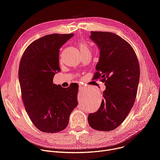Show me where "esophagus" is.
<instances>
[{
  "label": "esophagus",
  "mask_w": 160,
  "mask_h": 160,
  "mask_svg": "<svg viewBox=\"0 0 160 160\" xmlns=\"http://www.w3.org/2000/svg\"><path fill=\"white\" fill-rule=\"evenodd\" d=\"M80 90H84V89H85V87H83V86H80Z\"/></svg>",
  "instance_id": "esophagus-1"
}]
</instances>
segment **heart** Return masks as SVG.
Segmentation results:
<instances>
[{"instance_id":"b5f03b06","label":"heart","mask_w":160,"mask_h":160,"mask_svg":"<svg viewBox=\"0 0 160 160\" xmlns=\"http://www.w3.org/2000/svg\"><path fill=\"white\" fill-rule=\"evenodd\" d=\"M79 45H80V48L81 51H82V50H85V49L88 50V47H87V45L86 43H83V42H81L80 43V44H79Z\"/></svg>"}]
</instances>
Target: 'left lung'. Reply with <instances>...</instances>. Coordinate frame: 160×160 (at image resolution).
Listing matches in <instances>:
<instances>
[{
  "instance_id": "1",
  "label": "left lung",
  "mask_w": 160,
  "mask_h": 160,
  "mask_svg": "<svg viewBox=\"0 0 160 160\" xmlns=\"http://www.w3.org/2000/svg\"><path fill=\"white\" fill-rule=\"evenodd\" d=\"M90 38L99 49L95 79L101 78L106 89L99 109L88 116L89 125L101 131L115 130L132 108L140 78L138 58L131 45L120 36L91 32Z\"/></svg>"
}]
</instances>
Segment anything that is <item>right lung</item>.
I'll list each match as a JSON object with an SVG mask.
<instances>
[{
    "instance_id": "right-lung-1",
    "label": "right lung",
    "mask_w": 160,
    "mask_h": 160,
    "mask_svg": "<svg viewBox=\"0 0 160 160\" xmlns=\"http://www.w3.org/2000/svg\"><path fill=\"white\" fill-rule=\"evenodd\" d=\"M74 35L54 33L30 43L21 59L18 77L22 101L33 125L40 131L64 130L77 106L78 85L68 88L53 83L59 64L60 48Z\"/></svg>"
}]
</instances>
